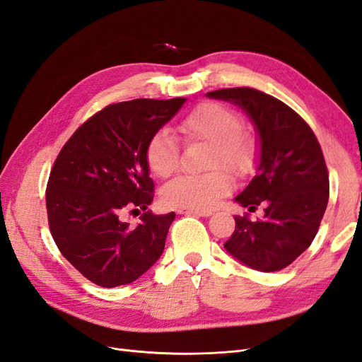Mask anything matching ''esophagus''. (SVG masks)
Here are the masks:
<instances>
[{
  "mask_svg": "<svg viewBox=\"0 0 362 362\" xmlns=\"http://www.w3.org/2000/svg\"><path fill=\"white\" fill-rule=\"evenodd\" d=\"M180 214H189V216H199V217H210L213 214V211H208V210H178Z\"/></svg>",
  "mask_w": 362,
  "mask_h": 362,
  "instance_id": "34e87169",
  "label": "esophagus"
}]
</instances>
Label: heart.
<instances>
[{
  "label": "heart",
  "instance_id": "obj_1",
  "mask_svg": "<svg viewBox=\"0 0 362 362\" xmlns=\"http://www.w3.org/2000/svg\"><path fill=\"white\" fill-rule=\"evenodd\" d=\"M180 131L190 139H204L214 144L211 168L222 164L237 175L252 168V146L242 136L243 122L231 108L218 103H204L185 116ZM178 141L168 129H160L146 146V163L151 172L168 178L178 166ZM233 190V180L221 169L204 175H181L163 187V202L184 210H208Z\"/></svg>",
  "mask_w": 362,
  "mask_h": 362
}]
</instances>
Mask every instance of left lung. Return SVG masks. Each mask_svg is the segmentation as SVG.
<instances>
[{
	"instance_id": "8db88e82",
	"label": "left lung",
	"mask_w": 362,
	"mask_h": 362,
	"mask_svg": "<svg viewBox=\"0 0 362 362\" xmlns=\"http://www.w3.org/2000/svg\"><path fill=\"white\" fill-rule=\"evenodd\" d=\"M250 119L257 134V169L234 201L264 216H234L235 229L223 245L228 254L259 272H276L310 247L329 198V177L319 141L308 124L276 98L250 87L208 92Z\"/></svg>"
}]
</instances>
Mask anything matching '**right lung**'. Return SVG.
Here are the masks:
<instances>
[{
	"label": "right lung",
	"instance_id": "right-lung-1",
	"mask_svg": "<svg viewBox=\"0 0 362 362\" xmlns=\"http://www.w3.org/2000/svg\"><path fill=\"white\" fill-rule=\"evenodd\" d=\"M187 98L133 100L105 107L75 131L54 163L47 187L48 222L62 255L101 287L134 282L164 250L175 213L122 221L131 206L148 210L149 139L177 115ZM139 211V210H137Z\"/></svg>",
	"mask_w": 362,
	"mask_h": 362
}]
</instances>
